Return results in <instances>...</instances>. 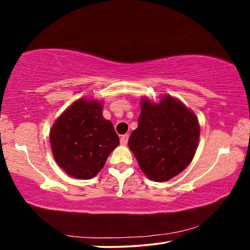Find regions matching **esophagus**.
Masks as SVG:
<instances>
[{
  "mask_svg": "<svg viewBox=\"0 0 250 250\" xmlns=\"http://www.w3.org/2000/svg\"><path fill=\"white\" fill-rule=\"evenodd\" d=\"M128 137H129L128 134H124V135H122V137H121V144H122V146H126V144H127Z\"/></svg>",
  "mask_w": 250,
  "mask_h": 250,
  "instance_id": "esophagus-1",
  "label": "esophagus"
}]
</instances>
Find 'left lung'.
<instances>
[{
	"label": "left lung",
	"instance_id": "left-lung-1",
	"mask_svg": "<svg viewBox=\"0 0 250 250\" xmlns=\"http://www.w3.org/2000/svg\"><path fill=\"white\" fill-rule=\"evenodd\" d=\"M198 140L197 116L182 101L170 95L159 101L142 97L139 125L128 146L147 178L164 183L179 175L193 160Z\"/></svg>",
	"mask_w": 250,
	"mask_h": 250
}]
</instances>
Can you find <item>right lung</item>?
Masks as SVG:
<instances>
[{"mask_svg":"<svg viewBox=\"0 0 250 250\" xmlns=\"http://www.w3.org/2000/svg\"><path fill=\"white\" fill-rule=\"evenodd\" d=\"M56 164L77 179L93 178L118 146L114 125L103 116V101L80 98L54 122L49 132Z\"/></svg>","mask_w":250,"mask_h":250,"instance_id":"obj_1","label":"right lung"}]
</instances>
